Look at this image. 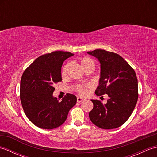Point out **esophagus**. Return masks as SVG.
<instances>
[{"instance_id":"1","label":"esophagus","mask_w":157,"mask_h":157,"mask_svg":"<svg viewBox=\"0 0 157 157\" xmlns=\"http://www.w3.org/2000/svg\"><path fill=\"white\" fill-rule=\"evenodd\" d=\"M85 99L83 98H81V97H78L77 98V102H82L83 101H84Z\"/></svg>"}]
</instances>
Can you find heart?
<instances>
[{
    "label": "heart",
    "instance_id": "1",
    "mask_svg": "<svg viewBox=\"0 0 157 157\" xmlns=\"http://www.w3.org/2000/svg\"><path fill=\"white\" fill-rule=\"evenodd\" d=\"M79 61H80L81 65L84 70H86L88 68H90V67L94 68L95 67L94 61H93L91 58L88 57V56H83V57H82L80 60H79ZM70 66H71V65H70L69 63H67V64H66L64 67H63L61 71V75L63 78H66V77L67 76ZM75 91L80 95H85L86 94V88L85 86L80 85V84L77 85L75 87Z\"/></svg>",
    "mask_w": 157,
    "mask_h": 157
}]
</instances>
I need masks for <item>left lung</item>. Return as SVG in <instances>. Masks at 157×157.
Returning <instances> with one entry per match:
<instances>
[{
	"label": "left lung",
	"instance_id": "left-lung-1",
	"mask_svg": "<svg viewBox=\"0 0 157 157\" xmlns=\"http://www.w3.org/2000/svg\"><path fill=\"white\" fill-rule=\"evenodd\" d=\"M101 63V78L95 94H107L106 104L92 100L94 105L89 113L91 121L104 129L117 128L127 121L138 98V79L134 69L117 53L102 49L88 52Z\"/></svg>",
	"mask_w": 157,
	"mask_h": 157
}]
</instances>
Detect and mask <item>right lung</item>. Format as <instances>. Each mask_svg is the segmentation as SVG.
I'll return each instance as SVG.
<instances>
[{
	"mask_svg": "<svg viewBox=\"0 0 157 157\" xmlns=\"http://www.w3.org/2000/svg\"><path fill=\"white\" fill-rule=\"evenodd\" d=\"M73 54L55 51L40 56L26 69L20 83V100L25 114L40 128L52 129L61 125L76 104L75 95L67 93L61 102L52 93L61 82L63 61Z\"/></svg>",
	"mask_w": 157,
	"mask_h": 157,
	"instance_id": "obj_1",
	"label": "right lung"
}]
</instances>
